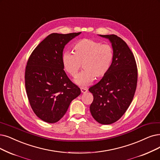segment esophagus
Here are the masks:
<instances>
[{"label":"esophagus","mask_w":160,"mask_h":160,"mask_svg":"<svg viewBox=\"0 0 160 160\" xmlns=\"http://www.w3.org/2000/svg\"><path fill=\"white\" fill-rule=\"evenodd\" d=\"M81 92H82V93H85V92H87L88 91V90H87V88H83V87H81Z\"/></svg>","instance_id":"obj_1"}]
</instances>
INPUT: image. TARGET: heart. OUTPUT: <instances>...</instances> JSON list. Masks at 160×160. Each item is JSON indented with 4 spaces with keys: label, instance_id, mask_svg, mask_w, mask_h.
<instances>
[{
    "label": "heart",
    "instance_id": "1",
    "mask_svg": "<svg viewBox=\"0 0 160 160\" xmlns=\"http://www.w3.org/2000/svg\"><path fill=\"white\" fill-rule=\"evenodd\" d=\"M73 53L66 52L62 56V64L65 71L72 78L78 75L82 65L84 71L75 79L81 86H87L96 78L104 77L112 66L114 50L109 44L91 39H82L73 47Z\"/></svg>",
    "mask_w": 160,
    "mask_h": 160
}]
</instances>
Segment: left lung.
Instances as JSON below:
<instances>
[{"mask_svg": "<svg viewBox=\"0 0 160 160\" xmlns=\"http://www.w3.org/2000/svg\"><path fill=\"white\" fill-rule=\"evenodd\" d=\"M100 36L112 42L114 59L109 72L88 88L93 95L90 111L97 122L109 125L119 120L129 107L136 91L138 70L135 56L122 39L116 35Z\"/></svg>", "mask_w": 160, "mask_h": 160, "instance_id": "1", "label": "left lung"}]
</instances>
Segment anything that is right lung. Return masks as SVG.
I'll return each instance as SVG.
<instances>
[{"mask_svg":"<svg viewBox=\"0 0 160 160\" xmlns=\"http://www.w3.org/2000/svg\"><path fill=\"white\" fill-rule=\"evenodd\" d=\"M79 33H52L31 54L25 71L28 98L36 116L47 123L58 121L71 102L81 94L67 76L62 64L63 50Z\"/></svg>","mask_w":160,"mask_h":160,"instance_id":"right-lung-1","label":"right lung"}]
</instances>
